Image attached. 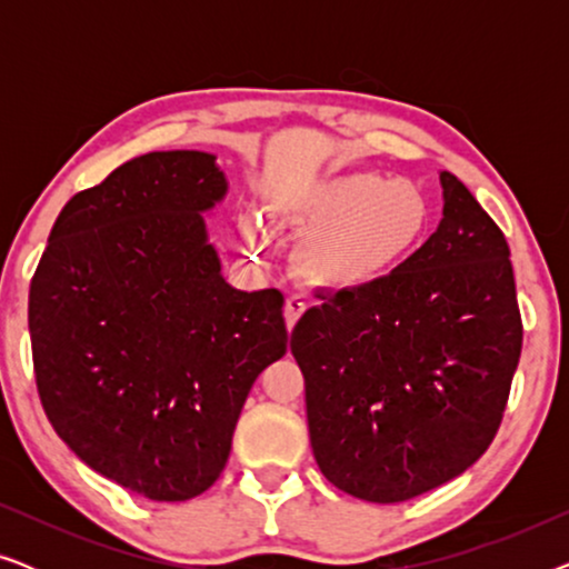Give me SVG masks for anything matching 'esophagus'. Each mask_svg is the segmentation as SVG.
Returning a JSON list of instances; mask_svg holds the SVG:
<instances>
[{
  "mask_svg": "<svg viewBox=\"0 0 569 569\" xmlns=\"http://www.w3.org/2000/svg\"><path fill=\"white\" fill-rule=\"evenodd\" d=\"M306 308H308V302H306V298H302V295H290V298H287V302H284L287 329H292V326L300 321V316L306 313Z\"/></svg>",
  "mask_w": 569,
  "mask_h": 569,
  "instance_id": "obj_1",
  "label": "esophagus"
}]
</instances>
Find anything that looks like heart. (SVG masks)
<instances>
[{
  "label": "heart",
  "mask_w": 569,
  "mask_h": 569,
  "mask_svg": "<svg viewBox=\"0 0 569 569\" xmlns=\"http://www.w3.org/2000/svg\"><path fill=\"white\" fill-rule=\"evenodd\" d=\"M269 214L306 236L300 271L329 292H362L396 274L432 232V201L422 186L378 170L292 173L269 186ZM253 251L269 246V224H243Z\"/></svg>",
  "instance_id": "b5f03b06"
}]
</instances>
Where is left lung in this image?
<instances>
[{
	"mask_svg": "<svg viewBox=\"0 0 569 569\" xmlns=\"http://www.w3.org/2000/svg\"><path fill=\"white\" fill-rule=\"evenodd\" d=\"M440 186L425 246L370 290L318 295L290 337L318 469L368 502L411 500L479 461L520 360L508 240L453 173Z\"/></svg>",
	"mask_w": 569,
	"mask_h": 569,
	"instance_id": "left-lung-1",
	"label": "left lung"
}]
</instances>
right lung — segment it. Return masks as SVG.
Returning <instances> with one entry per match:
<instances>
[{
	"mask_svg": "<svg viewBox=\"0 0 569 569\" xmlns=\"http://www.w3.org/2000/svg\"><path fill=\"white\" fill-rule=\"evenodd\" d=\"M217 158L147 152L74 193L28 300L43 411L72 453L129 492L183 502L228 463L253 380L287 352L279 290L224 282L204 212Z\"/></svg>",
	"mask_w": 569,
	"mask_h": 569,
	"instance_id": "add662e5",
	"label": "right lung"
}]
</instances>
